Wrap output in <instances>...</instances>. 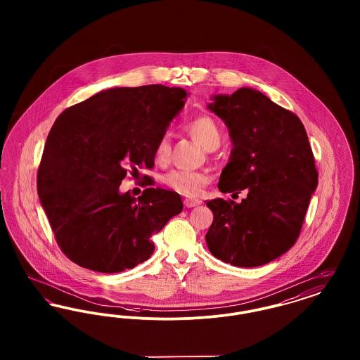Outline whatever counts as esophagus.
Returning a JSON list of instances; mask_svg holds the SVG:
<instances>
[{
  "instance_id": "1",
  "label": "esophagus",
  "mask_w": 360,
  "mask_h": 360,
  "mask_svg": "<svg viewBox=\"0 0 360 360\" xmlns=\"http://www.w3.org/2000/svg\"><path fill=\"white\" fill-rule=\"evenodd\" d=\"M184 204L186 207H194V206L200 205L201 201L200 200H191V198H185Z\"/></svg>"
}]
</instances>
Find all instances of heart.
<instances>
[{
  "instance_id": "b5f03b06",
  "label": "heart",
  "mask_w": 360,
  "mask_h": 360,
  "mask_svg": "<svg viewBox=\"0 0 360 360\" xmlns=\"http://www.w3.org/2000/svg\"><path fill=\"white\" fill-rule=\"evenodd\" d=\"M188 135L197 143H200L207 151H213L220 146L221 134L213 119L209 116L195 117L186 125ZM172 151L170 136L169 134L162 135L155 147V159L158 163L167 162ZM209 175L204 172L193 170H172L163 176V182L169 188L185 194V195H197L202 191L209 182Z\"/></svg>"
}]
</instances>
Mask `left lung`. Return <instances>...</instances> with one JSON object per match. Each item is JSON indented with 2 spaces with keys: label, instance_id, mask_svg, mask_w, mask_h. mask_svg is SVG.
I'll return each instance as SVG.
<instances>
[{
  "label": "left lung",
  "instance_id": "1",
  "mask_svg": "<svg viewBox=\"0 0 360 360\" xmlns=\"http://www.w3.org/2000/svg\"><path fill=\"white\" fill-rule=\"evenodd\" d=\"M207 109L229 131L232 151L221 193L247 190L241 202L206 201L213 223L210 254L236 267H257L288 252L298 239L319 174L304 124L263 93L241 87L216 94Z\"/></svg>",
  "mask_w": 360,
  "mask_h": 360
}]
</instances>
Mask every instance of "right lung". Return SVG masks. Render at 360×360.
Masks as SVG:
<instances>
[{"mask_svg":"<svg viewBox=\"0 0 360 360\" xmlns=\"http://www.w3.org/2000/svg\"><path fill=\"white\" fill-rule=\"evenodd\" d=\"M186 97L182 87H113L55 120L39 166L37 194L70 260L112 274L153 255L151 236L182 212V200L160 188L135 198L121 193V181L129 170L153 169L158 140Z\"/></svg>","mask_w":360,"mask_h":360,"instance_id":"add662e5","label":"right lung"}]
</instances>
